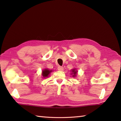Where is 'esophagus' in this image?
I'll return each mask as SVG.
<instances>
[{
	"mask_svg": "<svg viewBox=\"0 0 121 121\" xmlns=\"http://www.w3.org/2000/svg\"><path fill=\"white\" fill-rule=\"evenodd\" d=\"M58 70L59 71H62L63 70V68L62 66H59L58 68Z\"/></svg>",
	"mask_w": 121,
	"mask_h": 121,
	"instance_id": "esophagus-1",
	"label": "esophagus"
}]
</instances>
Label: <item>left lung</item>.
<instances>
[{"instance_id": "obj_1", "label": "left lung", "mask_w": 121, "mask_h": 121, "mask_svg": "<svg viewBox=\"0 0 121 121\" xmlns=\"http://www.w3.org/2000/svg\"><path fill=\"white\" fill-rule=\"evenodd\" d=\"M72 73H71V74L72 75L73 74V75H72V76L73 77V78H75V77L76 76V75H77V73H78V71H77L75 69H73V70H72Z\"/></svg>"}]
</instances>
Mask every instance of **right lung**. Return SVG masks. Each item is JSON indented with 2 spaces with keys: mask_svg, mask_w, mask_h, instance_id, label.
<instances>
[{
  "mask_svg": "<svg viewBox=\"0 0 121 121\" xmlns=\"http://www.w3.org/2000/svg\"><path fill=\"white\" fill-rule=\"evenodd\" d=\"M52 72V70H49L48 69H44L42 71V75L43 78H46L49 75L50 73Z\"/></svg>",
  "mask_w": 121,
  "mask_h": 121,
  "instance_id": "right-lung-1",
  "label": "right lung"
}]
</instances>
